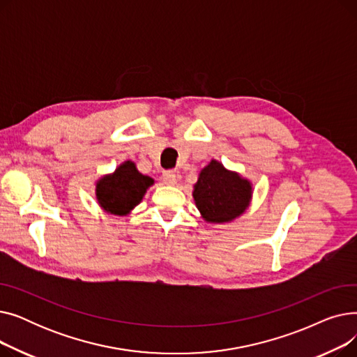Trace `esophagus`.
<instances>
[{
    "instance_id": "obj_1",
    "label": "esophagus",
    "mask_w": 357,
    "mask_h": 357,
    "mask_svg": "<svg viewBox=\"0 0 357 357\" xmlns=\"http://www.w3.org/2000/svg\"><path fill=\"white\" fill-rule=\"evenodd\" d=\"M162 179H163V183H165V185L174 186V185L176 183V174L172 172V171H166V172H163Z\"/></svg>"
}]
</instances>
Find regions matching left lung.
<instances>
[{
	"instance_id": "obj_1",
	"label": "left lung",
	"mask_w": 357,
	"mask_h": 357,
	"mask_svg": "<svg viewBox=\"0 0 357 357\" xmlns=\"http://www.w3.org/2000/svg\"><path fill=\"white\" fill-rule=\"evenodd\" d=\"M192 197L205 222H231L248 211L253 185L248 178L213 159L198 174Z\"/></svg>"
}]
</instances>
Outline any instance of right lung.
I'll list each match as a JSON object with an SVG mask.
<instances>
[{"label": "right lung", "instance_id": "1", "mask_svg": "<svg viewBox=\"0 0 357 357\" xmlns=\"http://www.w3.org/2000/svg\"><path fill=\"white\" fill-rule=\"evenodd\" d=\"M153 183V178L137 171L135 162L124 160L114 172L97 179L96 198L104 213L124 217L137 207Z\"/></svg>", "mask_w": 357, "mask_h": 357}]
</instances>
